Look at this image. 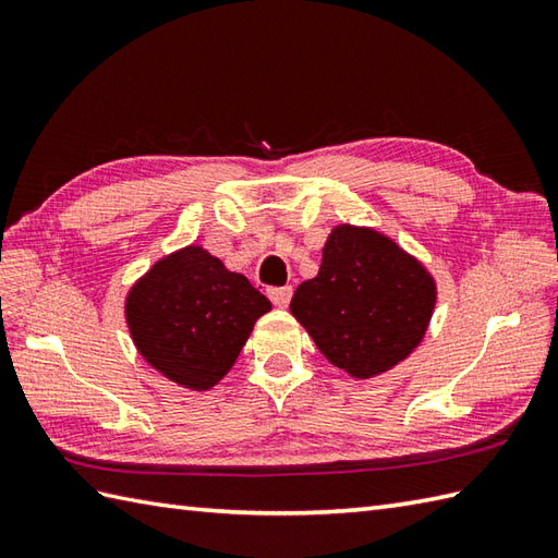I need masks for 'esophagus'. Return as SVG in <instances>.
Instances as JSON below:
<instances>
[{
  "label": "esophagus",
  "instance_id": "1",
  "mask_svg": "<svg viewBox=\"0 0 558 558\" xmlns=\"http://www.w3.org/2000/svg\"><path fill=\"white\" fill-rule=\"evenodd\" d=\"M268 298L276 306H288L292 300V288H268Z\"/></svg>",
  "mask_w": 558,
  "mask_h": 558
}]
</instances>
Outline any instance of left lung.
Listing matches in <instances>:
<instances>
[{"label":"left lung","instance_id":"8db88e82","mask_svg":"<svg viewBox=\"0 0 558 558\" xmlns=\"http://www.w3.org/2000/svg\"><path fill=\"white\" fill-rule=\"evenodd\" d=\"M436 304L434 278L386 234L338 225L318 276L290 312L324 357L354 378L388 372L420 345Z\"/></svg>","mask_w":558,"mask_h":558}]
</instances>
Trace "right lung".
I'll use <instances>...</instances> for the list:
<instances>
[{
	"label": "right lung",
	"instance_id": "1",
	"mask_svg": "<svg viewBox=\"0 0 558 558\" xmlns=\"http://www.w3.org/2000/svg\"><path fill=\"white\" fill-rule=\"evenodd\" d=\"M270 302L196 244L160 258L126 298L129 333L153 369L208 390L232 369Z\"/></svg>",
	"mask_w": 558,
	"mask_h": 558
}]
</instances>
